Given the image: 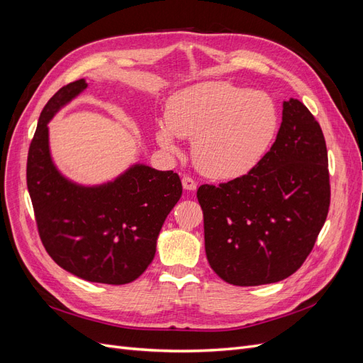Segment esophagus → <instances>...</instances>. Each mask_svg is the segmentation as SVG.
Masks as SVG:
<instances>
[{
    "label": "esophagus",
    "mask_w": 363,
    "mask_h": 363,
    "mask_svg": "<svg viewBox=\"0 0 363 363\" xmlns=\"http://www.w3.org/2000/svg\"><path fill=\"white\" fill-rule=\"evenodd\" d=\"M182 183H183V188L186 191H195L196 189V182L192 177H189V175H183Z\"/></svg>",
    "instance_id": "1"
}]
</instances>
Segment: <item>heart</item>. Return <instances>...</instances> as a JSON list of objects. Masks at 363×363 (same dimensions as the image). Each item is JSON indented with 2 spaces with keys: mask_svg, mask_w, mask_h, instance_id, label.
Segmentation results:
<instances>
[{
  "mask_svg": "<svg viewBox=\"0 0 363 363\" xmlns=\"http://www.w3.org/2000/svg\"><path fill=\"white\" fill-rule=\"evenodd\" d=\"M157 128L159 144L177 148L175 136L192 138V159L215 179L248 174L267 155L279 130L272 98L228 82H204L174 94Z\"/></svg>",
  "mask_w": 363,
  "mask_h": 363,
  "instance_id": "b5f03b06",
  "label": "heart"
}]
</instances>
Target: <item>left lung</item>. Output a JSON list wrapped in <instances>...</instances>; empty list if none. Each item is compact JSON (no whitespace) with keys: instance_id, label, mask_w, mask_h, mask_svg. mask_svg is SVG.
Listing matches in <instances>:
<instances>
[{"instance_id":"obj_1","label":"left lung","mask_w":363,"mask_h":363,"mask_svg":"<svg viewBox=\"0 0 363 363\" xmlns=\"http://www.w3.org/2000/svg\"><path fill=\"white\" fill-rule=\"evenodd\" d=\"M208 265L235 286L289 277L316 242L330 207L323 130L301 101L283 103L269 151L248 174L196 191Z\"/></svg>"}]
</instances>
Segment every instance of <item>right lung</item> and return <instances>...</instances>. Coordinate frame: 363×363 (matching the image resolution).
<instances>
[{
  "label": "right lung",
  "instance_id": "right-lung-1",
  "mask_svg": "<svg viewBox=\"0 0 363 363\" xmlns=\"http://www.w3.org/2000/svg\"><path fill=\"white\" fill-rule=\"evenodd\" d=\"M86 86L83 79L63 86L43 107L28 148L27 188L42 244L59 267L87 281L125 284L155 259L182 182L172 171L145 164L95 188L62 177L50 156L48 121Z\"/></svg>",
  "mask_w": 363,
  "mask_h": 363
}]
</instances>
